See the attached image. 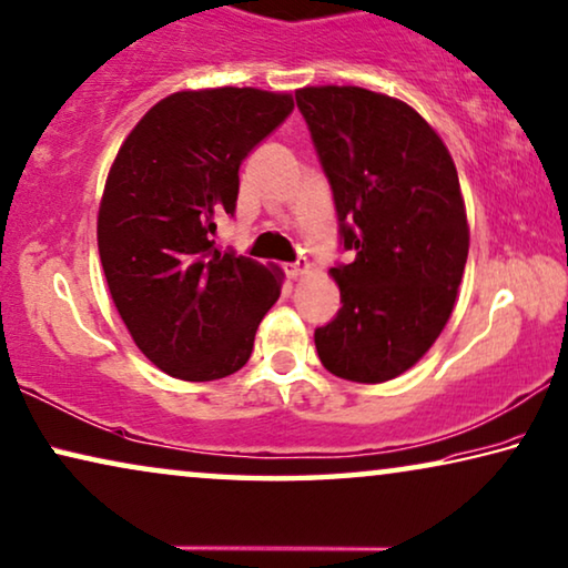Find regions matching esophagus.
Here are the masks:
<instances>
[{"label": "esophagus", "mask_w": 568, "mask_h": 568, "mask_svg": "<svg viewBox=\"0 0 568 568\" xmlns=\"http://www.w3.org/2000/svg\"><path fill=\"white\" fill-rule=\"evenodd\" d=\"M307 271H310V264H307V261H297V264L286 266V274H290L292 278H297V276H302V274H307Z\"/></svg>", "instance_id": "1"}]
</instances>
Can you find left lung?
Instances as JSON below:
<instances>
[{
	"label": "left lung",
	"instance_id": "1",
	"mask_svg": "<svg viewBox=\"0 0 568 568\" xmlns=\"http://www.w3.org/2000/svg\"><path fill=\"white\" fill-rule=\"evenodd\" d=\"M333 186L345 251L331 268L343 307L315 331L327 372L382 384L420 361L446 327L468 256L456 163L407 102L361 87L294 92Z\"/></svg>",
	"mask_w": 568,
	"mask_h": 568
}]
</instances>
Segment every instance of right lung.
Returning a JSON list of instances; mask_svg holds the SVG:
<instances>
[{
  "label": "right lung",
  "instance_id": "obj_1",
  "mask_svg": "<svg viewBox=\"0 0 568 568\" xmlns=\"http://www.w3.org/2000/svg\"><path fill=\"white\" fill-rule=\"evenodd\" d=\"M294 110L253 87L184 89L130 130L106 174L97 243L106 286L143 356L184 382L235 374L284 271L215 248L233 215L237 169Z\"/></svg>",
  "mask_w": 568,
  "mask_h": 568
}]
</instances>
